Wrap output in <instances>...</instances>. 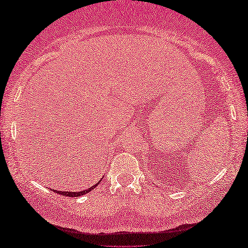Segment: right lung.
<instances>
[{"label":"right lung","mask_w":248,"mask_h":248,"mask_svg":"<svg viewBox=\"0 0 248 248\" xmlns=\"http://www.w3.org/2000/svg\"><path fill=\"white\" fill-rule=\"evenodd\" d=\"M99 182H100V181H99ZM97 184H99V183H96V186H92V187L87 188V190L81 191V192H60V191H56V190H54V191H55V192H57V193L62 194V195L70 196V198H77V196H80V195H84V194H86V193H88L89 191H92L93 188H95V187L97 186Z\"/></svg>","instance_id":"1"}]
</instances>
